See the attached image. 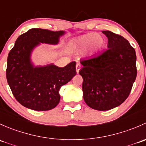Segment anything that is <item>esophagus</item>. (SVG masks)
I'll return each mask as SVG.
<instances>
[{
	"label": "esophagus",
	"instance_id": "34e87169",
	"mask_svg": "<svg viewBox=\"0 0 146 146\" xmlns=\"http://www.w3.org/2000/svg\"><path fill=\"white\" fill-rule=\"evenodd\" d=\"M76 72H77V73H78L79 70H80V65L79 64H76Z\"/></svg>",
	"mask_w": 146,
	"mask_h": 146
}]
</instances>
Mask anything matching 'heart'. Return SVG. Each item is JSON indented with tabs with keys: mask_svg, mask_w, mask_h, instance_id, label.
<instances>
[{
	"mask_svg": "<svg viewBox=\"0 0 146 146\" xmlns=\"http://www.w3.org/2000/svg\"><path fill=\"white\" fill-rule=\"evenodd\" d=\"M105 43L104 37L102 35L88 33L81 35L70 42V46L76 52H82L85 49L88 55H92L100 51Z\"/></svg>",
	"mask_w": 146,
	"mask_h": 146,
	"instance_id": "b5f03b06",
	"label": "heart"
}]
</instances>
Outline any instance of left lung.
Returning a JSON list of instances; mask_svg holds the SVG:
<instances>
[{
    "mask_svg": "<svg viewBox=\"0 0 146 146\" xmlns=\"http://www.w3.org/2000/svg\"><path fill=\"white\" fill-rule=\"evenodd\" d=\"M108 38L106 51L80 61L79 73L85 103L94 110L107 111L128 98L137 75L136 51L121 35L102 31Z\"/></svg>",
    "mask_w": 146,
    "mask_h": 146,
    "instance_id": "8db88e82",
    "label": "left lung"
}]
</instances>
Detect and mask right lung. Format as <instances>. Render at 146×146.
Instances as JSON below:
<instances>
[{
  "instance_id": "add662e5",
  "label": "right lung",
  "mask_w": 146,
  "mask_h": 146,
  "mask_svg": "<svg viewBox=\"0 0 146 146\" xmlns=\"http://www.w3.org/2000/svg\"><path fill=\"white\" fill-rule=\"evenodd\" d=\"M64 31L34 28L20 35L8 56L7 81L13 95L24 107L35 111L54 109L59 103V90L76 75V61L64 68L53 64L35 66L33 50L41 44L56 45Z\"/></svg>"
}]
</instances>
